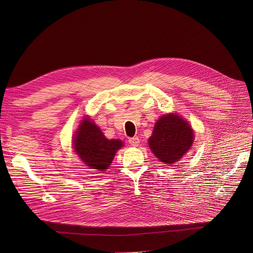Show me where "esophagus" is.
Here are the masks:
<instances>
[{
  "mask_svg": "<svg viewBox=\"0 0 253 253\" xmlns=\"http://www.w3.org/2000/svg\"><path fill=\"white\" fill-rule=\"evenodd\" d=\"M129 143L132 145V147H138V144L140 142L139 138L138 137H132V138H129Z\"/></svg>",
  "mask_w": 253,
  "mask_h": 253,
  "instance_id": "obj_1",
  "label": "esophagus"
}]
</instances>
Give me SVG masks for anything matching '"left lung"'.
I'll return each instance as SVG.
<instances>
[{"instance_id": "obj_1", "label": "left lung", "mask_w": 253, "mask_h": 253, "mask_svg": "<svg viewBox=\"0 0 253 253\" xmlns=\"http://www.w3.org/2000/svg\"><path fill=\"white\" fill-rule=\"evenodd\" d=\"M194 142L190 124L176 114L162 116L155 124L149 145L153 154L166 165L176 164Z\"/></svg>"}]
</instances>
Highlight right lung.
<instances>
[{"label":"right lung","instance_id":"right-lung-1","mask_svg":"<svg viewBox=\"0 0 253 253\" xmlns=\"http://www.w3.org/2000/svg\"><path fill=\"white\" fill-rule=\"evenodd\" d=\"M74 136L76 154L86 166L98 171L108 169L117 151L123 147L122 140L106 138L89 118L82 120Z\"/></svg>","mask_w":253,"mask_h":253}]
</instances>
